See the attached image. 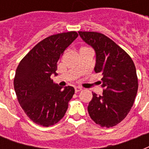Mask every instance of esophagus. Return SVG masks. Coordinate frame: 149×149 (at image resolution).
Returning <instances> with one entry per match:
<instances>
[{
  "mask_svg": "<svg viewBox=\"0 0 149 149\" xmlns=\"http://www.w3.org/2000/svg\"><path fill=\"white\" fill-rule=\"evenodd\" d=\"M82 91V87H79V86H75V92L77 93V92H79V91Z\"/></svg>",
  "mask_w": 149,
  "mask_h": 149,
  "instance_id": "esophagus-1",
  "label": "esophagus"
}]
</instances>
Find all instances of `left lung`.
<instances>
[{
	"label": "left lung",
	"mask_w": 149,
	"mask_h": 149,
	"mask_svg": "<svg viewBox=\"0 0 149 149\" xmlns=\"http://www.w3.org/2000/svg\"><path fill=\"white\" fill-rule=\"evenodd\" d=\"M96 52L94 71L102 75L103 95L93 93L89 103L91 119L101 127L115 126L129 113L138 92L136 69L129 55L111 38L94 31H78Z\"/></svg>",
	"instance_id": "obj_1"
}]
</instances>
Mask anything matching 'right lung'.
Here are the masks:
<instances>
[{"mask_svg": "<svg viewBox=\"0 0 149 149\" xmlns=\"http://www.w3.org/2000/svg\"><path fill=\"white\" fill-rule=\"evenodd\" d=\"M78 37L76 31L47 37L22 58L14 79L20 105L33 122L49 127L64 117L68 103L75 93L72 86L63 89L54 84L51 75H57V63L66 48Z\"/></svg>", "mask_w": 149, "mask_h": 149, "instance_id": "obj_1", "label": "right lung"}]
</instances>
